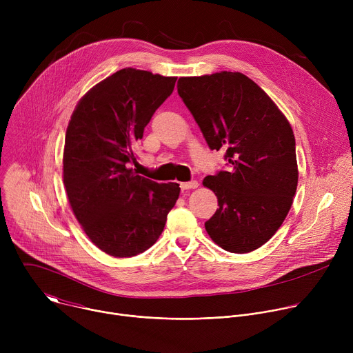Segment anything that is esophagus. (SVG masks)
Listing matches in <instances>:
<instances>
[{"instance_id":"1","label":"esophagus","mask_w":353,"mask_h":353,"mask_svg":"<svg viewBox=\"0 0 353 353\" xmlns=\"http://www.w3.org/2000/svg\"><path fill=\"white\" fill-rule=\"evenodd\" d=\"M181 190H192V188H196L198 187V181L192 180V181H187V183H181Z\"/></svg>"}]
</instances>
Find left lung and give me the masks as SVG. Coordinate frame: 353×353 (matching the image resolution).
I'll return each instance as SVG.
<instances>
[{"label":"left lung","mask_w":353,"mask_h":353,"mask_svg":"<svg viewBox=\"0 0 353 353\" xmlns=\"http://www.w3.org/2000/svg\"><path fill=\"white\" fill-rule=\"evenodd\" d=\"M177 92L208 146L225 149L230 166L203 181L219 205L205 229L230 253L254 251L275 234L293 203V130L274 100L241 72L181 77Z\"/></svg>","instance_id":"8db88e82"}]
</instances>
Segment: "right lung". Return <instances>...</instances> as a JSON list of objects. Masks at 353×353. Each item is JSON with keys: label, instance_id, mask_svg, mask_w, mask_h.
Listing matches in <instances>:
<instances>
[{"label": "right lung", "instance_id": "obj_1", "mask_svg": "<svg viewBox=\"0 0 353 353\" xmlns=\"http://www.w3.org/2000/svg\"><path fill=\"white\" fill-rule=\"evenodd\" d=\"M176 77L123 68L90 88L67 127L63 179L70 207L90 241L124 259L143 253L163 232L180 195L177 183L134 172V145Z\"/></svg>", "mask_w": 353, "mask_h": 353}]
</instances>
